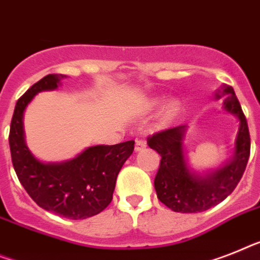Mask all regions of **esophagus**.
Listing matches in <instances>:
<instances>
[{"instance_id":"34e87169","label":"esophagus","mask_w":260,"mask_h":260,"mask_svg":"<svg viewBox=\"0 0 260 260\" xmlns=\"http://www.w3.org/2000/svg\"><path fill=\"white\" fill-rule=\"evenodd\" d=\"M146 146H147V143H146L145 139H137L135 141V151H142L143 149H146Z\"/></svg>"}]
</instances>
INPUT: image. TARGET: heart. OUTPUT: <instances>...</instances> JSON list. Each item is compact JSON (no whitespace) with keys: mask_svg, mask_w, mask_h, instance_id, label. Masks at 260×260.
Wrapping results in <instances>:
<instances>
[{"mask_svg":"<svg viewBox=\"0 0 260 260\" xmlns=\"http://www.w3.org/2000/svg\"><path fill=\"white\" fill-rule=\"evenodd\" d=\"M177 110H178V104H175V102H174V104H171L170 106L167 107V114L169 115L174 114V113H175Z\"/></svg>","mask_w":260,"mask_h":260,"instance_id":"heart-1","label":"heart"}]
</instances>
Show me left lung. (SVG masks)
<instances>
[{"mask_svg": "<svg viewBox=\"0 0 260 260\" xmlns=\"http://www.w3.org/2000/svg\"><path fill=\"white\" fill-rule=\"evenodd\" d=\"M223 106L241 121L235 142V155L219 170L199 177L188 170L183 154L186 126L166 128L147 138V145L160 155L159 169L154 179L156 197L175 212H201L218 205L235 190L250 158V133L247 119L234 89L224 86ZM216 98H220L218 94Z\"/></svg>", "mask_w": 260, "mask_h": 260, "instance_id": "8db88e82", "label": "left lung"}]
</instances>
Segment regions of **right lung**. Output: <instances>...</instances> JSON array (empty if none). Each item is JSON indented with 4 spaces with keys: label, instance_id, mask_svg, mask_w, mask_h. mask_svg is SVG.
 Masks as SVG:
<instances>
[{
    "label": "right lung",
    "instance_id": "add662e5",
    "mask_svg": "<svg viewBox=\"0 0 260 260\" xmlns=\"http://www.w3.org/2000/svg\"><path fill=\"white\" fill-rule=\"evenodd\" d=\"M63 77H44L17 101L10 123V154L19 182L40 207L69 219H86L110 205L118 173L134 151V141L89 147L63 164L36 159L23 139V111L36 94L57 89Z\"/></svg>",
    "mask_w": 260,
    "mask_h": 260
}]
</instances>
